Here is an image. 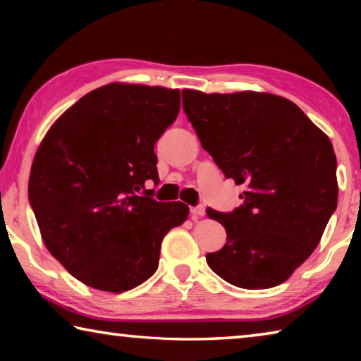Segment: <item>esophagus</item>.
<instances>
[{"instance_id": "obj_1", "label": "esophagus", "mask_w": 361, "mask_h": 361, "mask_svg": "<svg viewBox=\"0 0 361 361\" xmlns=\"http://www.w3.org/2000/svg\"><path fill=\"white\" fill-rule=\"evenodd\" d=\"M204 215H205V209H204L202 205L191 207V216H192V219L200 218V216H204Z\"/></svg>"}]
</instances>
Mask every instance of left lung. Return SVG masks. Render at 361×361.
<instances>
[{
	"label": "left lung",
	"instance_id": "8db88e82",
	"mask_svg": "<svg viewBox=\"0 0 361 361\" xmlns=\"http://www.w3.org/2000/svg\"><path fill=\"white\" fill-rule=\"evenodd\" d=\"M181 95L202 148L226 178L245 185L232 213L207 209L228 234L207 264L239 288L283 283L312 255L338 205L331 142L283 97L191 89Z\"/></svg>",
	"mask_w": 361,
	"mask_h": 361
}]
</instances>
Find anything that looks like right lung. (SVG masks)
<instances>
[{
  "label": "right lung",
  "mask_w": 361,
  "mask_h": 361,
  "mask_svg": "<svg viewBox=\"0 0 361 361\" xmlns=\"http://www.w3.org/2000/svg\"><path fill=\"white\" fill-rule=\"evenodd\" d=\"M180 90L111 82L54 122L36 151L30 204L42 242L73 277L122 293L156 272L167 232L189 207L157 202L154 145L180 111Z\"/></svg>",
  "instance_id": "obj_1"
}]
</instances>
